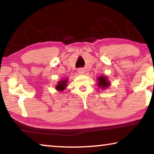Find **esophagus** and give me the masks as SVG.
Returning a JSON list of instances; mask_svg holds the SVG:
<instances>
[{
    "label": "esophagus",
    "mask_w": 154,
    "mask_h": 154,
    "mask_svg": "<svg viewBox=\"0 0 154 154\" xmlns=\"http://www.w3.org/2000/svg\"><path fill=\"white\" fill-rule=\"evenodd\" d=\"M77 72L79 74H83L85 72V70L83 68H80V69H78Z\"/></svg>",
    "instance_id": "1"
}]
</instances>
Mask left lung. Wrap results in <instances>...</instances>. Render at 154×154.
I'll list each match as a JSON object with an SVG mask.
<instances>
[{"label": "left lung", "instance_id": "left-lung-1", "mask_svg": "<svg viewBox=\"0 0 154 154\" xmlns=\"http://www.w3.org/2000/svg\"><path fill=\"white\" fill-rule=\"evenodd\" d=\"M98 85L100 88H101V89H105V88H107L109 87L110 85V82H109L107 78L105 76H101L98 77Z\"/></svg>", "mask_w": 154, "mask_h": 154}]
</instances>
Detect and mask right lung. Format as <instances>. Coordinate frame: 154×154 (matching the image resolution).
Instances as JSON below:
<instances>
[{
    "instance_id": "add662e5",
    "label": "right lung",
    "mask_w": 154,
    "mask_h": 154,
    "mask_svg": "<svg viewBox=\"0 0 154 154\" xmlns=\"http://www.w3.org/2000/svg\"><path fill=\"white\" fill-rule=\"evenodd\" d=\"M68 82V79H66L64 80H61L58 82V85H56V89L58 91H63L66 87V84Z\"/></svg>"
}]
</instances>
